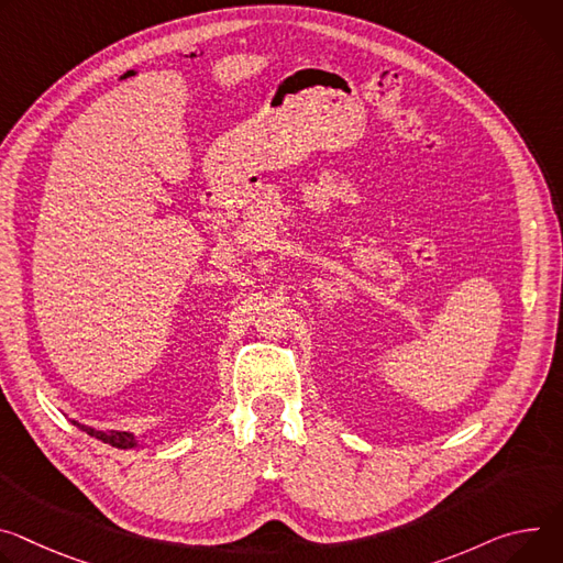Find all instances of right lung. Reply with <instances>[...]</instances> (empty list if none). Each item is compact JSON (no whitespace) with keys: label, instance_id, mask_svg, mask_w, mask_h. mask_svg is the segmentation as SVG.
<instances>
[{"label":"right lung","instance_id":"right-lung-1","mask_svg":"<svg viewBox=\"0 0 563 563\" xmlns=\"http://www.w3.org/2000/svg\"><path fill=\"white\" fill-rule=\"evenodd\" d=\"M71 424H76V427H78L80 431H85L87 435H91V438H96V440H100V442H106V444H112V446H117V449H143V446H145L143 440H141L139 435L130 433V431H96V429L85 427V424H80V422H76V420H71Z\"/></svg>","mask_w":563,"mask_h":563}]
</instances>
